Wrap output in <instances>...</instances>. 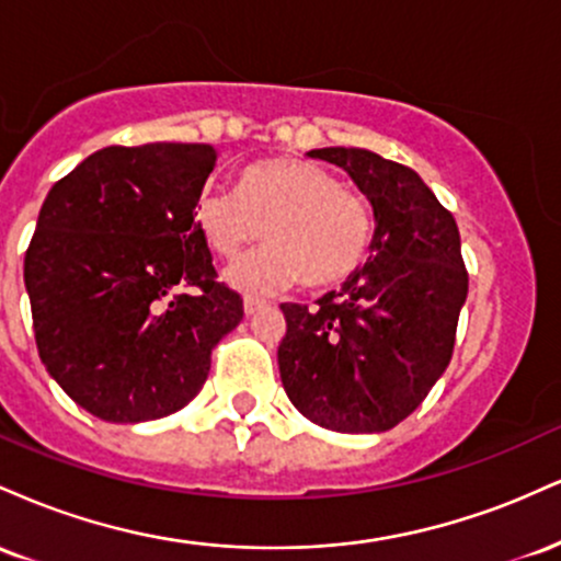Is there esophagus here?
Returning a JSON list of instances; mask_svg holds the SVG:
<instances>
[{
    "instance_id": "1",
    "label": "esophagus",
    "mask_w": 561,
    "mask_h": 561,
    "mask_svg": "<svg viewBox=\"0 0 561 561\" xmlns=\"http://www.w3.org/2000/svg\"><path fill=\"white\" fill-rule=\"evenodd\" d=\"M244 313H248V317H253V313H259L263 306H266V300H261V298H253V295H244Z\"/></svg>"
}]
</instances>
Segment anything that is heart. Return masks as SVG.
Instances as JSON below:
<instances>
[{
    "instance_id": "b5f03b06",
    "label": "heart",
    "mask_w": 561,
    "mask_h": 561,
    "mask_svg": "<svg viewBox=\"0 0 561 561\" xmlns=\"http://www.w3.org/2000/svg\"><path fill=\"white\" fill-rule=\"evenodd\" d=\"M195 221L210 250L227 261L263 234L272 240L229 268L231 285L250 293H276L300 276L308 287L340 285L364 263L375 231L369 205L356 192L298 158L250 165L240 192L205 186Z\"/></svg>"
}]
</instances>
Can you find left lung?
I'll use <instances>...</instances> for the list:
<instances>
[{"label":"left lung","mask_w":561,"mask_h":561,"mask_svg":"<svg viewBox=\"0 0 561 561\" xmlns=\"http://www.w3.org/2000/svg\"><path fill=\"white\" fill-rule=\"evenodd\" d=\"M308 158L343 169L375 210L369 259L317 300L282 302L279 377L306 420L385 433L420 405L450 362L469 276L459 227L420 173L358 147Z\"/></svg>","instance_id":"obj_1"}]
</instances>
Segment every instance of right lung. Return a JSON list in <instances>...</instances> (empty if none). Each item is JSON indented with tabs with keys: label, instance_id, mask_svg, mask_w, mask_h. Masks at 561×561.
I'll use <instances>...</instances> for the list:
<instances>
[{
	"label": "right lung",
	"instance_id": "1",
	"mask_svg": "<svg viewBox=\"0 0 561 561\" xmlns=\"http://www.w3.org/2000/svg\"><path fill=\"white\" fill-rule=\"evenodd\" d=\"M218 152L105 147L60 179L23 266L38 358L89 414L134 424L197 396L210 351L242 321L216 282L195 203Z\"/></svg>",
	"mask_w": 561,
	"mask_h": 561
}]
</instances>
